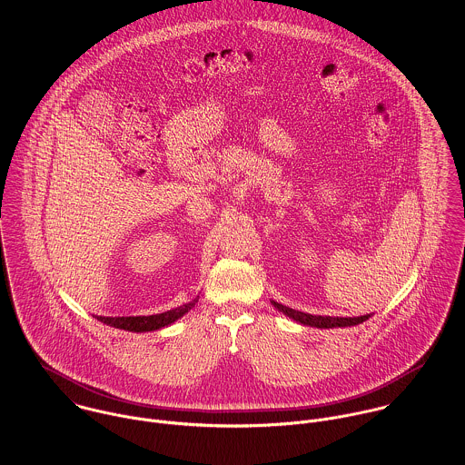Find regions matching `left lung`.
Returning <instances> with one entry per match:
<instances>
[{"label": "left lung", "mask_w": 465, "mask_h": 465, "mask_svg": "<svg viewBox=\"0 0 465 465\" xmlns=\"http://www.w3.org/2000/svg\"><path fill=\"white\" fill-rule=\"evenodd\" d=\"M273 306L282 312L284 315H288L290 319L304 324V326H312V328H347V326H358L361 322H365L371 315H363V317H321V315H310V313H302L297 310H292L288 306H282L279 302H273Z\"/></svg>", "instance_id": "1"}]
</instances>
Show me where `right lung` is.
<instances>
[{
    "label": "right lung",
    "instance_id": "1",
    "mask_svg": "<svg viewBox=\"0 0 465 465\" xmlns=\"http://www.w3.org/2000/svg\"><path fill=\"white\" fill-rule=\"evenodd\" d=\"M197 301H192L190 304H184L181 308L164 312V313H157V315H148V317H96L100 322L118 328V330H125V331H155L161 330L172 322H175L177 319H181L184 313H188V310H192L195 306Z\"/></svg>",
    "mask_w": 465,
    "mask_h": 465
}]
</instances>
